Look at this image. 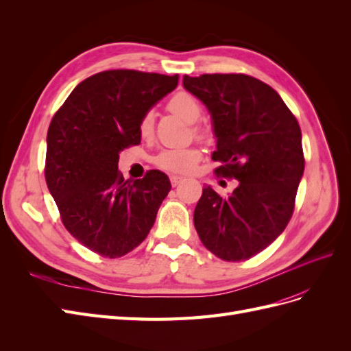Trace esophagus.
<instances>
[{
	"label": "esophagus",
	"instance_id": "esophagus-1",
	"mask_svg": "<svg viewBox=\"0 0 351 351\" xmlns=\"http://www.w3.org/2000/svg\"><path fill=\"white\" fill-rule=\"evenodd\" d=\"M169 182H171L173 187H176V186H178L180 183L183 182V178L182 177H177V176H173V177H169Z\"/></svg>",
	"mask_w": 351,
	"mask_h": 351
}]
</instances>
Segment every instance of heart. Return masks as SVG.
<instances>
[{"mask_svg": "<svg viewBox=\"0 0 351 351\" xmlns=\"http://www.w3.org/2000/svg\"><path fill=\"white\" fill-rule=\"evenodd\" d=\"M168 110L178 115L187 124H196L202 115V107L199 101L187 92H178L167 104ZM154 132V114L147 112L141 121L139 133L142 137H149ZM196 134L202 139H209L206 130H196ZM202 152L199 147H176L165 149L155 158V164L164 171L173 174H190L200 161Z\"/></svg>", "mask_w": 351, "mask_h": 351, "instance_id": "heart-1", "label": "heart"}]
</instances>
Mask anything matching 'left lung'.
<instances>
[{"label":"left lung","instance_id":"8db88e82","mask_svg":"<svg viewBox=\"0 0 351 351\" xmlns=\"http://www.w3.org/2000/svg\"><path fill=\"white\" fill-rule=\"evenodd\" d=\"M183 86L208 108L221 167L239 182L228 197L210 186L195 209L204 246L227 262L250 259L277 239L293 215L304 171L302 132L269 84L247 74L183 77Z\"/></svg>","mask_w":351,"mask_h":351}]
</instances>
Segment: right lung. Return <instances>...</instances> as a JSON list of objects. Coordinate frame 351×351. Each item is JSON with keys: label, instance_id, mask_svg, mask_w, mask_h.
Wrapping results in <instances>:
<instances>
[{"label": "right lung", "instance_id": "right-lung-1", "mask_svg": "<svg viewBox=\"0 0 351 351\" xmlns=\"http://www.w3.org/2000/svg\"><path fill=\"white\" fill-rule=\"evenodd\" d=\"M178 84L136 70H108L79 83L52 117L45 178L70 234L105 258H120L149 234L171 190L167 174L151 169L124 180L120 152L141 143V121Z\"/></svg>", "mask_w": 351, "mask_h": 351}]
</instances>
